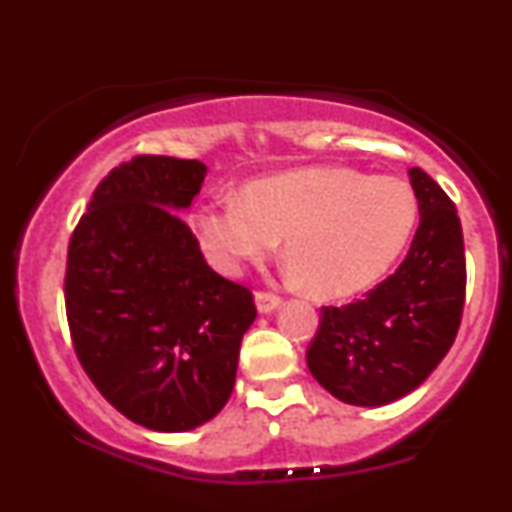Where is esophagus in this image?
<instances>
[{
	"label": "esophagus",
	"instance_id": "1",
	"mask_svg": "<svg viewBox=\"0 0 512 512\" xmlns=\"http://www.w3.org/2000/svg\"><path fill=\"white\" fill-rule=\"evenodd\" d=\"M255 303H257V310H260V313H272L274 308H279L281 296H276V293H272V291H257Z\"/></svg>",
	"mask_w": 512,
	"mask_h": 512
}]
</instances>
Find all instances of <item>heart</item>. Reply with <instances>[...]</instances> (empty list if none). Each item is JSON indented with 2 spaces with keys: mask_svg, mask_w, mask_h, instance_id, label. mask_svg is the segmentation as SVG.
<instances>
[{
  "mask_svg": "<svg viewBox=\"0 0 512 512\" xmlns=\"http://www.w3.org/2000/svg\"><path fill=\"white\" fill-rule=\"evenodd\" d=\"M419 221L407 180L346 166H315L250 182L238 199H209L192 231L223 274L262 262L284 238L293 269L315 296L368 289L402 255Z\"/></svg>",
  "mask_w": 512,
  "mask_h": 512,
  "instance_id": "obj_1",
  "label": "heart"
}]
</instances>
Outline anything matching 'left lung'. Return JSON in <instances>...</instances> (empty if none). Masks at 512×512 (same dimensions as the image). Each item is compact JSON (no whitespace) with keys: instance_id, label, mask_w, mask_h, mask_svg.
Listing matches in <instances>:
<instances>
[{"instance_id":"left-lung-1","label":"left lung","mask_w":512,"mask_h":512,"mask_svg":"<svg viewBox=\"0 0 512 512\" xmlns=\"http://www.w3.org/2000/svg\"><path fill=\"white\" fill-rule=\"evenodd\" d=\"M421 223L397 272L342 308L325 305L305 361L334 397L380 407L419 387L462 322L467 262L460 216L431 175L409 170Z\"/></svg>"}]
</instances>
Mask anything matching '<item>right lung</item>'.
<instances>
[{
  "label": "right lung",
  "instance_id": "right-lung-1",
  "mask_svg": "<svg viewBox=\"0 0 512 512\" xmlns=\"http://www.w3.org/2000/svg\"><path fill=\"white\" fill-rule=\"evenodd\" d=\"M204 173L195 158H129L98 182L69 238L74 354L96 390L151 431H190L219 414L257 315L252 291L209 267L178 214Z\"/></svg>",
  "mask_w": 512,
  "mask_h": 512
}]
</instances>
